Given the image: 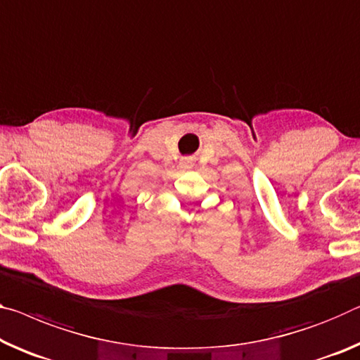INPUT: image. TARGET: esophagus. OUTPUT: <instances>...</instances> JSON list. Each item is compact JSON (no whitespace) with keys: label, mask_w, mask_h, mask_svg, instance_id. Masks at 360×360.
I'll return each mask as SVG.
<instances>
[{"label":"esophagus","mask_w":360,"mask_h":360,"mask_svg":"<svg viewBox=\"0 0 360 360\" xmlns=\"http://www.w3.org/2000/svg\"><path fill=\"white\" fill-rule=\"evenodd\" d=\"M184 163H187V165H189L191 162H189V160H186V162H184Z\"/></svg>","instance_id":"1"}]
</instances>
